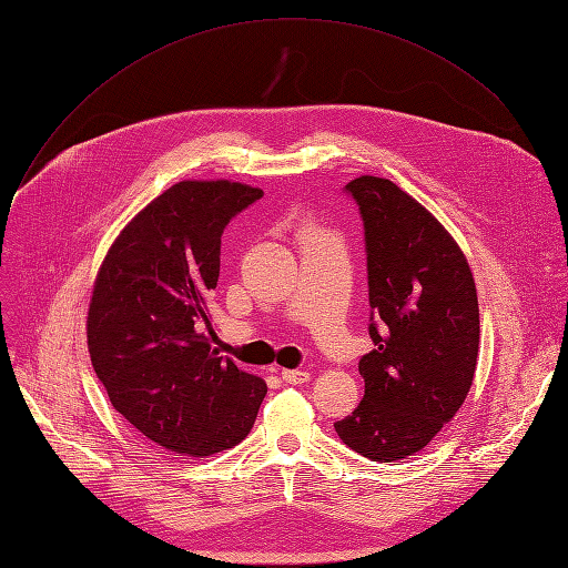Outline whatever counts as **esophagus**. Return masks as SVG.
<instances>
[{
  "label": "esophagus",
  "mask_w": 568,
  "mask_h": 568,
  "mask_svg": "<svg viewBox=\"0 0 568 568\" xmlns=\"http://www.w3.org/2000/svg\"><path fill=\"white\" fill-rule=\"evenodd\" d=\"M281 377L287 384H306V382H311V373H306V371H283Z\"/></svg>",
  "instance_id": "34e87169"
}]
</instances>
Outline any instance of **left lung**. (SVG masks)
<instances>
[{"mask_svg": "<svg viewBox=\"0 0 568 568\" xmlns=\"http://www.w3.org/2000/svg\"><path fill=\"white\" fill-rule=\"evenodd\" d=\"M368 266L364 400L336 422L364 458L394 463L422 452L467 398L479 356V302L469 264L439 221L389 179H352Z\"/></svg>", "mask_w": 568, "mask_h": 568, "instance_id": "1", "label": "left lung"}]
</instances>
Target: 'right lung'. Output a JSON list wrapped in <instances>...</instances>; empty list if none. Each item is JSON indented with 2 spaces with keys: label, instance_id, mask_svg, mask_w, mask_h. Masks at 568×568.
<instances>
[{
  "label": "right lung",
  "instance_id": "add662e5",
  "mask_svg": "<svg viewBox=\"0 0 568 568\" xmlns=\"http://www.w3.org/2000/svg\"><path fill=\"white\" fill-rule=\"evenodd\" d=\"M264 193L179 182L122 230L97 276L87 345L112 407L163 449L204 458L242 442L266 384L209 343L225 225Z\"/></svg>",
  "mask_w": 568,
  "mask_h": 568
}]
</instances>
